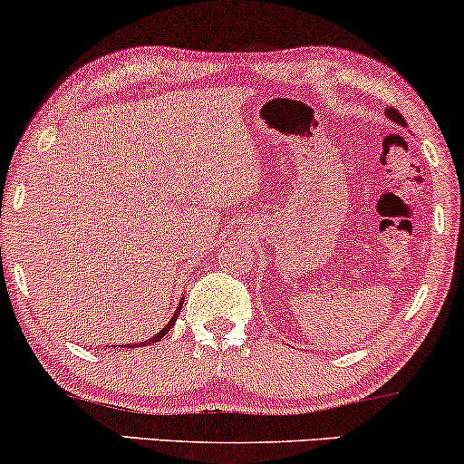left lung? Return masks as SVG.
<instances>
[{
    "label": "left lung",
    "mask_w": 464,
    "mask_h": 464,
    "mask_svg": "<svg viewBox=\"0 0 464 464\" xmlns=\"http://www.w3.org/2000/svg\"><path fill=\"white\" fill-rule=\"evenodd\" d=\"M386 117L390 119V121H394V123H399L401 125V128H405V119H402L401 117V114H399V111H396V108H388V111H386Z\"/></svg>",
    "instance_id": "obj_1"
}]
</instances>
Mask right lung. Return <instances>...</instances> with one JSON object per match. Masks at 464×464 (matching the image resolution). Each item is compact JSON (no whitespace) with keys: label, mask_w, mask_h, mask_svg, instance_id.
<instances>
[{"label":"right lung","mask_w":464,"mask_h":464,"mask_svg":"<svg viewBox=\"0 0 464 464\" xmlns=\"http://www.w3.org/2000/svg\"><path fill=\"white\" fill-rule=\"evenodd\" d=\"M183 303H185V298H180V303H179V306H177V311H174V315L170 317V322H168V324H166V326H164V328H161L158 334H153V336H151V339L142 341V345H151V343H158L160 339H164V336H166L168 333H170V328L174 326V322H177V320H179V313H180V306H183ZM125 347H131V345H125ZM136 347H140V345H138V343H136Z\"/></svg>","instance_id":"obj_1"}]
</instances>
